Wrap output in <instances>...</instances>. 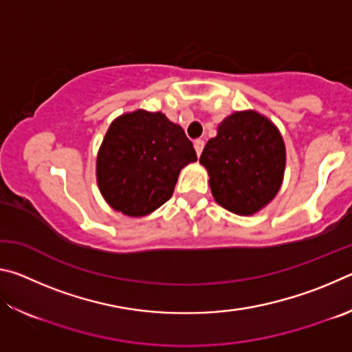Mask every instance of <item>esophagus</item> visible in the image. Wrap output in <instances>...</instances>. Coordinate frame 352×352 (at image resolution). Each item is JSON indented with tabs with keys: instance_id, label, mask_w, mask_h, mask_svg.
Listing matches in <instances>:
<instances>
[{
	"instance_id": "esophagus-1",
	"label": "esophagus",
	"mask_w": 352,
	"mask_h": 352,
	"mask_svg": "<svg viewBox=\"0 0 352 352\" xmlns=\"http://www.w3.org/2000/svg\"><path fill=\"white\" fill-rule=\"evenodd\" d=\"M204 147H205V141L204 140H195L194 141V148H195V152H197L199 157H200L201 151H204Z\"/></svg>"
}]
</instances>
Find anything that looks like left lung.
<instances>
[{
    "instance_id": "obj_1",
    "label": "left lung",
    "mask_w": 352,
    "mask_h": 352,
    "mask_svg": "<svg viewBox=\"0 0 352 352\" xmlns=\"http://www.w3.org/2000/svg\"><path fill=\"white\" fill-rule=\"evenodd\" d=\"M200 163L210 174L214 200L239 216H252L275 199L285 169L283 136L258 111H236L206 142Z\"/></svg>"
}]
</instances>
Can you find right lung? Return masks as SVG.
Instances as JSON below:
<instances>
[{
    "label": "right lung",
    "instance_id": "right-lung-1",
    "mask_svg": "<svg viewBox=\"0 0 352 352\" xmlns=\"http://www.w3.org/2000/svg\"><path fill=\"white\" fill-rule=\"evenodd\" d=\"M194 162L192 142L162 111L126 113L110 124L98 152L100 194L126 216H147L172 197L180 170Z\"/></svg>",
    "mask_w": 352,
    "mask_h": 352
}]
</instances>
